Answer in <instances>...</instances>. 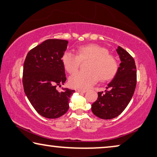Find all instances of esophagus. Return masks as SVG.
Instances as JSON below:
<instances>
[{"label":"esophagus","instance_id":"obj_1","mask_svg":"<svg viewBox=\"0 0 157 157\" xmlns=\"http://www.w3.org/2000/svg\"><path fill=\"white\" fill-rule=\"evenodd\" d=\"M75 91H76L77 92H78V93H85V92H86V90H81V89H77Z\"/></svg>","mask_w":157,"mask_h":157}]
</instances>
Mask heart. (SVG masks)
<instances>
[{
	"instance_id": "b5f03b06",
	"label": "heart",
	"mask_w": 157,
	"mask_h": 157,
	"mask_svg": "<svg viewBox=\"0 0 157 157\" xmlns=\"http://www.w3.org/2000/svg\"><path fill=\"white\" fill-rule=\"evenodd\" d=\"M78 54L72 51H65L61 61L65 71L74 73L78 71L81 60H90L88 71H80L70 78L69 83L74 88L88 89L99 81H109L116 76L118 71V62L115 56L109 54L106 48L98 44H91L79 46Z\"/></svg>"
}]
</instances>
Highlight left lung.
Segmentation results:
<instances>
[{"mask_svg": "<svg viewBox=\"0 0 157 157\" xmlns=\"http://www.w3.org/2000/svg\"><path fill=\"white\" fill-rule=\"evenodd\" d=\"M116 51L121 60L118 71L105 92H98V99L92 105V113L106 120L116 118L125 110L137 84V70L133 58L121 46Z\"/></svg>", "mask_w": 157, "mask_h": 157, "instance_id": "left-lung-1", "label": "left lung"}]
</instances>
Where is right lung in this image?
Returning <instances> with one entry per match:
<instances>
[{
  "instance_id": "1",
  "label": "right lung",
  "mask_w": 157,
  "mask_h": 157,
  "mask_svg": "<svg viewBox=\"0 0 157 157\" xmlns=\"http://www.w3.org/2000/svg\"><path fill=\"white\" fill-rule=\"evenodd\" d=\"M68 41L47 39L29 51L23 67L22 83L25 94L32 106L41 116L58 118L69 109L71 96L75 90L56 86L66 81L61 56Z\"/></svg>"
}]
</instances>
